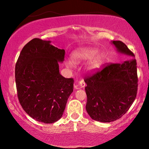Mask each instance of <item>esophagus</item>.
<instances>
[{
	"label": "esophagus",
	"instance_id": "34e87169",
	"mask_svg": "<svg viewBox=\"0 0 149 149\" xmlns=\"http://www.w3.org/2000/svg\"><path fill=\"white\" fill-rule=\"evenodd\" d=\"M78 85H79L80 88H83L85 86V83L83 80H80L78 81Z\"/></svg>",
	"mask_w": 149,
	"mask_h": 149
}]
</instances>
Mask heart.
I'll return each mask as SVG.
<instances>
[{
	"label": "heart",
	"instance_id": "heart-1",
	"mask_svg": "<svg viewBox=\"0 0 149 149\" xmlns=\"http://www.w3.org/2000/svg\"><path fill=\"white\" fill-rule=\"evenodd\" d=\"M72 59H66L65 65L66 67L73 68L74 63L83 62L86 60L85 69L89 72H95L102 68L104 61V55L102 53L98 52V49L92 47H83L75 49L72 52Z\"/></svg>",
	"mask_w": 149,
	"mask_h": 149
}]
</instances>
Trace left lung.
<instances>
[{"label":"left lung","mask_w":149,"mask_h":149,"mask_svg":"<svg viewBox=\"0 0 149 149\" xmlns=\"http://www.w3.org/2000/svg\"><path fill=\"white\" fill-rule=\"evenodd\" d=\"M111 43L118 52L128 56L129 60L108 65L85 80L87 112L92 119L102 123L120 118L134 102L137 92L134 54L122 41L113 40Z\"/></svg>","instance_id":"1"}]
</instances>
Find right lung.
Listing matches in <instances>:
<instances>
[{"mask_svg":"<svg viewBox=\"0 0 149 149\" xmlns=\"http://www.w3.org/2000/svg\"><path fill=\"white\" fill-rule=\"evenodd\" d=\"M65 51L50 40L33 38L20 52L15 66V82L19 103L36 120L53 123L64 113L73 91V79L59 73V62Z\"/></svg>","mask_w":149,"mask_h":149,"instance_id":"add662e5","label":"right lung"}]
</instances>
